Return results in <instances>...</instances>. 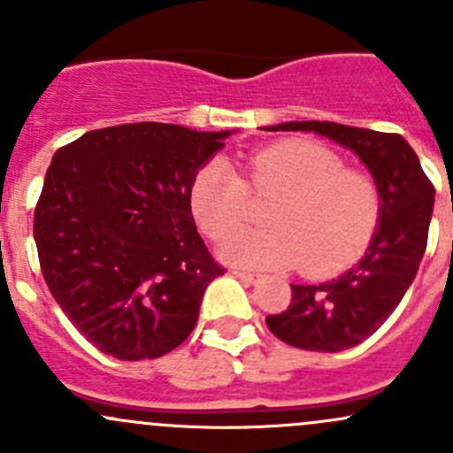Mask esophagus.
<instances>
[{"mask_svg":"<svg viewBox=\"0 0 453 453\" xmlns=\"http://www.w3.org/2000/svg\"><path fill=\"white\" fill-rule=\"evenodd\" d=\"M234 273L236 278H239L241 282H245V285H254L256 280H258V276H256V273H250V272H241V269H236V272H232Z\"/></svg>","mask_w":453,"mask_h":453,"instance_id":"34e87169","label":"esophagus"}]
</instances>
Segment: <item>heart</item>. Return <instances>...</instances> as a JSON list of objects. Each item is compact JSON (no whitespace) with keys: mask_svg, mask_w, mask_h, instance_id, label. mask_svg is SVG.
Wrapping results in <instances>:
<instances>
[{"mask_svg":"<svg viewBox=\"0 0 453 453\" xmlns=\"http://www.w3.org/2000/svg\"><path fill=\"white\" fill-rule=\"evenodd\" d=\"M245 181L223 159L203 164L188 190L190 212L205 236L223 241L250 217V193L276 197L272 230L245 232L221 245L226 263L250 269L303 267L333 276L368 248L381 217L377 184L349 171L337 153L307 140H282L243 159Z\"/></svg>","mask_w":453,"mask_h":453,"instance_id":"b5f03b06","label":"heart"}]
</instances>
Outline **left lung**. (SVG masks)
Masks as SVG:
<instances>
[{
  "label": "left lung",
  "instance_id": "left-lung-1",
  "mask_svg": "<svg viewBox=\"0 0 453 453\" xmlns=\"http://www.w3.org/2000/svg\"><path fill=\"white\" fill-rule=\"evenodd\" d=\"M265 129L304 131L353 150L381 195V217L362 260L328 282L291 285L289 309L267 315L269 331L296 349H353L390 318L417 276L427 245L434 186L412 146L396 134L319 120Z\"/></svg>",
  "mask_w": 453,
  "mask_h": 453
}]
</instances>
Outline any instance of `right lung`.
Returning a JSON list of instances; mask_svg holds the SVG:
<instances>
[{"label": "right lung", "mask_w": 453, "mask_h": 453, "mask_svg": "<svg viewBox=\"0 0 453 453\" xmlns=\"http://www.w3.org/2000/svg\"><path fill=\"white\" fill-rule=\"evenodd\" d=\"M230 134L138 122L89 131L54 153L35 210L41 272L103 353L155 359L193 333L223 269L201 241L188 190Z\"/></svg>", "instance_id": "add662e5"}]
</instances>
